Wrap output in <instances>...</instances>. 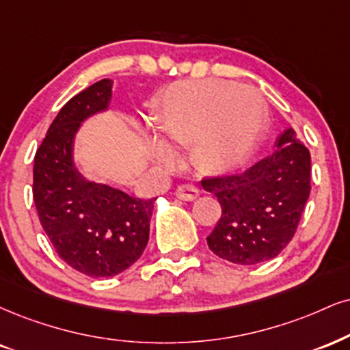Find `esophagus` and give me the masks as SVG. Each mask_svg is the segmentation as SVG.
<instances>
[{
	"label": "esophagus",
	"mask_w": 350,
	"mask_h": 350,
	"mask_svg": "<svg viewBox=\"0 0 350 350\" xmlns=\"http://www.w3.org/2000/svg\"><path fill=\"white\" fill-rule=\"evenodd\" d=\"M175 196L180 198V200H183V201H193L200 196V189H198L196 187H193V185H180V187L176 188Z\"/></svg>",
	"instance_id": "obj_1"
}]
</instances>
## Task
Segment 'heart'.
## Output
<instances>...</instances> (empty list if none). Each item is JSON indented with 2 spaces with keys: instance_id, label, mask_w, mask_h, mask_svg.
Returning <instances> with one entry per match:
<instances>
[{
  "instance_id": "obj_1",
  "label": "heart",
  "mask_w": 350,
  "mask_h": 350,
  "mask_svg": "<svg viewBox=\"0 0 350 350\" xmlns=\"http://www.w3.org/2000/svg\"><path fill=\"white\" fill-rule=\"evenodd\" d=\"M265 116L258 90L224 81H187L163 94L154 129L168 146H188L198 170L217 174L234 168L253 149ZM168 157L167 149H159Z\"/></svg>"
}]
</instances>
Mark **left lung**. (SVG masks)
<instances>
[{
    "label": "left lung",
    "instance_id": "left-lung-1",
    "mask_svg": "<svg viewBox=\"0 0 350 350\" xmlns=\"http://www.w3.org/2000/svg\"><path fill=\"white\" fill-rule=\"evenodd\" d=\"M275 148L241 174L201 180L221 202V219L208 245L222 260L258 265L278 256L294 239L312 189V159L292 128Z\"/></svg>",
    "mask_w": 350,
    "mask_h": 350
}]
</instances>
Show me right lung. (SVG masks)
Masks as SVG:
<instances>
[{
  "mask_svg": "<svg viewBox=\"0 0 350 350\" xmlns=\"http://www.w3.org/2000/svg\"><path fill=\"white\" fill-rule=\"evenodd\" d=\"M111 81L102 79L59 110L33 159V201L56 253L90 278H110L139 260L149 240L154 200L84 178L72 161L81 122L105 110Z\"/></svg>",
  "mask_w": 350,
  "mask_h": 350,
  "instance_id": "obj_1",
  "label": "right lung"
}]
</instances>
